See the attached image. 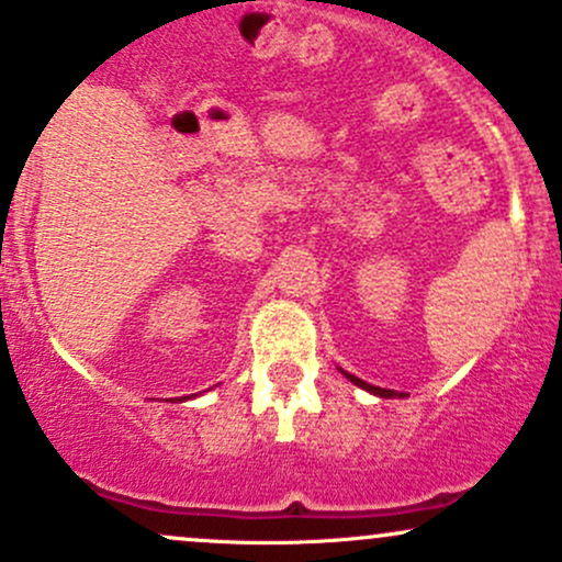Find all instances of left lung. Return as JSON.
Wrapping results in <instances>:
<instances>
[{
    "label": "left lung",
    "mask_w": 562,
    "mask_h": 562,
    "mask_svg": "<svg viewBox=\"0 0 562 562\" xmlns=\"http://www.w3.org/2000/svg\"><path fill=\"white\" fill-rule=\"evenodd\" d=\"M347 374V371H345ZM350 376L352 382H356L358 387H363V390H369V393H374V395H380V398H393V395H398L395 393V390H385V387H374V385H369V382H363V380H358V376H352V374H347ZM398 398H404V395H398Z\"/></svg>",
    "instance_id": "obj_1"
}]
</instances>
